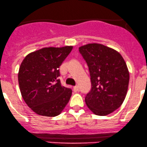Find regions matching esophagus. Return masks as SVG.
I'll list each match as a JSON object with an SVG mask.
<instances>
[{
  "label": "esophagus",
  "mask_w": 147,
  "mask_h": 147,
  "mask_svg": "<svg viewBox=\"0 0 147 147\" xmlns=\"http://www.w3.org/2000/svg\"><path fill=\"white\" fill-rule=\"evenodd\" d=\"M74 91L75 92H78V91H79V86H76L74 87Z\"/></svg>",
  "instance_id": "esophagus-1"
}]
</instances>
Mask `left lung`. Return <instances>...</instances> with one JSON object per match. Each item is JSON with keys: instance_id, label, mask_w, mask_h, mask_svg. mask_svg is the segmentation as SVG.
Wrapping results in <instances>:
<instances>
[{"instance_id": "8db88e82", "label": "left lung", "mask_w": 147, "mask_h": 147, "mask_svg": "<svg viewBox=\"0 0 147 147\" xmlns=\"http://www.w3.org/2000/svg\"><path fill=\"white\" fill-rule=\"evenodd\" d=\"M79 52L89 68L92 85L86 105L95 115L107 116L121 107L127 94L130 74L125 61L118 51L102 44H87Z\"/></svg>"}]
</instances>
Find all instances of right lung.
Returning a JSON list of instances; mask_svg holds the SVG:
<instances>
[{"label":"right lung","instance_id":"add662e5","mask_svg":"<svg viewBox=\"0 0 147 147\" xmlns=\"http://www.w3.org/2000/svg\"><path fill=\"white\" fill-rule=\"evenodd\" d=\"M73 46L43 48L23 59L18 73L20 92L28 107L37 114L54 117L69 102L72 90L61 86L59 68Z\"/></svg>","mask_w":147,"mask_h":147}]
</instances>
